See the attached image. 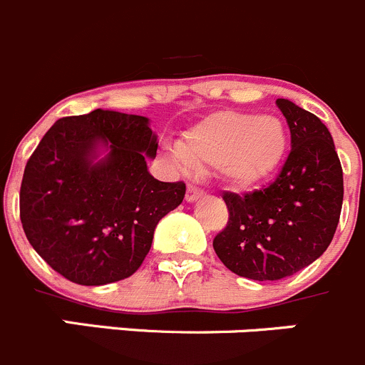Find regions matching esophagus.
<instances>
[{
  "label": "esophagus",
  "mask_w": 365,
  "mask_h": 365,
  "mask_svg": "<svg viewBox=\"0 0 365 365\" xmlns=\"http://www.w3.org/2000/svg\"><path fill=\"white\" fill-rule=\"evenodd\" d=\"M201 196H203V190L197 189L196 185H187V192H185L187 203H194V201Z\"/></svg>",
  "instance_id": "34e87169"
}]
</instances>
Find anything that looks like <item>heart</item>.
<instances>
[{
	"label": "heart",
	"mask_w": 365,
	"mask_h": 365,
	"mask_svg": "<svg viewBox=\"0 0 365 365\" xmlns=\"http://www.w3.org/2000/svg\"><path fill=\"white\" fill-rule=\"evenodd\" d=\"M286 152L288 132L279 118L222 111L190 127L175 157L196 168H215L237 187H254L277 173Z\"/></svg>",
	"instance_id": "heart-1"
}]
</instances>
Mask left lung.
Instances as JSON below:
<instances>
[{
    "label": "left lung",
    "instance_id": "obj_1",
    "mask_svg": "<svg viewBox=\"0 0 365 365\" xmlns=\"http://www.w3.org/2000/svg\"><path fill=\"white\" fill-rule=\"evenodd\" d=\"M292 152L268 187L224 192L230 220L213 238L219 259L240 277L279 281L318 259L332 242L342 208V168L323 121L277 98Z\"/></svg>",
    "mask_w": 365,
    "mask_h": 365
}]
</instances>
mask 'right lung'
<instances>
[{"mask_svg":"<svg viewBox=\"0 0 365 365\" xmlns=\"http://www.w3.org/2000/svg\"><path fill=\"white\" fill-rule=\"evenodd\" d=\"M157 148L148 118L104 109L61 118L46 132L24 169L21 222L53 270L102 286L141 267L159 220L185 196L183 182L150 175Z\"/></svg>","mask_w":365,"mask_h":365,"instance_id":"right-lung-1","label":"right lung"}]
</instances>
